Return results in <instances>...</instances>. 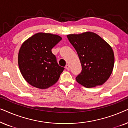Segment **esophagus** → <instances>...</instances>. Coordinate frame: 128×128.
<instances>
[{
    "label": "esophagus",
    "mask_w": 128,
    "mask_h": 128,
    "mask_svg": "<svg viewBox=\"0 0 128 128\" xmlns=\"http://www.w3.org/2000/svg\"><path fill=\"white\" fill-rule=\"evenodd\" d=\"M65 68H66V69L68 70H70V66H69V64H66Z\"/></svg>",
    "instance_id": "esophagus-1"
}]
</instances>
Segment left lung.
<instances>
[{
	"mask_svg": "<svg viewBox=\"0 0 128 128\" xmlns=\"http://www.w3.org/2000/svg\"><path fill=\"white\" fill-rule=\"evenodd\" d=\"M67 37L82 64V72L76 78V81L87 88L103 84L111 74L114 64L111 46L92 32L70 34Z\"/></svg>",
	"mask_w": 128,
	"mask_h": 128,
	"instance_id": "8db88e82",
	"label": "left lung"
}]
</instances>
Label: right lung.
<instances>
[{"label":"right lung","instance_id":"add662e5","mask_svg":"<svg viewBox=\"0 0 128 128\" xmlns=\"http://www.w3.org/2000/svg\"><path fill=\"white\" fill-rule=\"evenodd\" d=\"M61 40L57 35L40 32L22 44L18 52V66L30 84L44 89L58 82L64 68L59 65L51 50Z\"/></svg>","mask_w":128,"mask_h":128}]
</instances>
